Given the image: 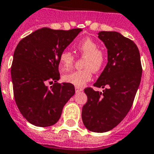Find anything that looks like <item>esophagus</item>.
<instances>
[{
	"label": "esophagus",
	"mask_w": 154,
	"mask_h": 154,
	"mask_svg": "<svg viewBox=\"0 0 154 154\" xmlns=\"http://www.w3.org/2000/svg\"><path fill=\"white\" fill-rule=\"evenodd\" d=\"M75 91L76 93H80V92L83 91V89L81 87H75Z\"/></svg>",
	"instance_id": "esophagus-1"
}]
</instances>
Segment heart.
Here are the masks:
<instances>
[{"label":"heart","mask_w":154,"mask_h":154,"mask_svg":"<svg viewBox=\"0 0 154 154\" xmlns=\"http://www.w3.org/2000/svg\"><path fill=\"white\" fill-rule=\"evenodd\" d=\"M76 49L85 57L83 67L85 69L69 72L63 76L64 82L77 87L83 86L92 78V71L98 72L105 65V55L99 49L98 44L90 38H85L76 45ZM74 57L72 53L65 50L59 57V68L60 71H68L72 67Z\"/></svg>","instance_id":"1"}]
</instances>
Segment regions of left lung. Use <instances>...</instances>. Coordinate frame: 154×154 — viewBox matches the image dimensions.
<instances>
[{"label":"left lung","instance_id":"obj_1","mask_svg":"<svg viewBox=\"0 0 154 154\" xmlns=\"http://www.w3.org/2000/svg\"><path fill=\"white\" fill-rule=\"evenodd\" d=\"M98 38L105 44L108 62L94 86L85 89L88 101L82 118L87 129L104 133L113 129L131 109L141 82L142 68L138 48L120 32L101 31Z\"/></svg>","mask_w":154,"mask_h":154}]
</instances>
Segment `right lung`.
I'll return each instance as SVG.
<instances>
[{"label":"right lung","mask_w":154,"mask_h":154,"mask_svg":"<svg viewBox=\"0 0 154 154\" xmlns=\"http://www.w3.org/2000/svg\"><path fill=\"white\" fill-rule=\"evenodd\" d=\"M82 31L42 28L16 47L11 77L16 104L28 122L48 127L58 122L64 105L75 94L74 85L59 84V57ZM48 84H53L51 87Z\"/></svg>","instance_id":"obj_1"}]
</instances>
